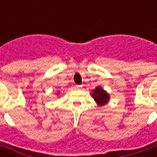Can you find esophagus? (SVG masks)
<instances>
[{"label": "esophagus", "instance_id": "1", "mask_svg": "<svg viewBox=\"0 0 157 157\" xmlns=\"http://www.w3.org/2000/svg\"><path fill=\"white\" fill-rule=\"evenodd\" d=\"M76 87L77 89H81V88H82V87H83V85H76Z\"/></svg>", "mask_w": 157, "mask_h": 157}]
</instances>
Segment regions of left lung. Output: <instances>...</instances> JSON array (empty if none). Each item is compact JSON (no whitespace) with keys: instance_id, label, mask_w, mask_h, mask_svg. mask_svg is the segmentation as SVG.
<instances>
[{"instance_id":"8db88e82","label":"left lung","mask_w":157,"mask_h":157,"mask_svg":"<svg viewBox=\"0 0 157 157\" xmlns=\"http://www.w3.org/2000/svg\"><path fill=\"white\" fill-rule=\"evenodd\" d=\"M91 95H92L94 101L97 103L98 106H103V105H105L109 101L110 98L109 94L101 86L96 87L93 90V93H92Z\"/></svg>"}]
</instances>
